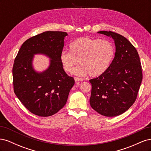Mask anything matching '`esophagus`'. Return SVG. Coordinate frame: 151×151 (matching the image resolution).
<instances>
[{"label":"esophagus","instance_id":"esophagus-1","mask_svg":"<svg viewBox=\"0 0 151 151\" xmlns=\"http://www.w3.org/2000/svg\"><path fill=\"white\" fill-rule=\"evenodd\" d=\"M74 80L76 82H78V81H83V79L79 78V77H74Z\"/></svg>","mask_w":151,"mask_h":151}]
</instances>
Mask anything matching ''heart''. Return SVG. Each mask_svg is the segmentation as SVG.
Returning <instances> with one entry per match:
<instances>
[{"label":"heart","mask_w":151,"mask_h":151,"mask_svg":"<svg viewBox=\"0 0 151 151\" xmlns=\"http://www.w3.org/2000/svg\"><path fill=\"white\" fill-rule=\"evenodd\" d=\"M70 52L63 51L60 62L63 69L74 75L91 77L101 76L110 65L115 55V47L108 40L89 37L79 38L69 45Z\"/></svg>","instance_id":"obj_1"}]
</instances>
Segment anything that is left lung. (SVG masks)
<instances>
[{
  "instance_id": "1",
  "label": "left lung",
  "mask_w": 151,
  "mask_h": 151,
  "mask_svg": "<svg viewBox=\"0 0 151 151\" xmlns=\"http://www.w3.org/2000/svg\"><path fill=\"white\" fill-rule=\"evenodd\" d=\"M98 33L115 41V57L103 74L89 80L92 85L91 106L105 116H116L125 112L134 103L142 81L139 55L124 36L115 32Z\"/></svg>"
}]
</instances>
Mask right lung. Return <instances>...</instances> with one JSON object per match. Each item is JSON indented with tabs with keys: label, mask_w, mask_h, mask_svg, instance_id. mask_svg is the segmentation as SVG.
Masks as SVG:
<instances>
[{
	"label": "right lung",
	"mask_w": 151,
	"mask_h": 151,
	"mask_svg": "<svg viewBox=\"0 0 151 151\" xmlns=\"http://www.w3.org/2000/svg\"><path fill=\"white\" fill-rule=\"evenodd\" d=\"M68 34L63 31H45L23 43L12 68L14 91L28 110L40 116L57 113L67 103L75 81L63 68L60 54ZM43 54L50 58V65L42 73L34 70V55Z\"/></svg>",
	"instance_id": "1"
}]
</instances>
